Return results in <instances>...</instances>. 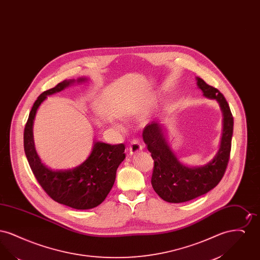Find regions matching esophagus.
Returning a JSON list of instances; mask_svg holds the SVG:
<instances>
[{"label":"esophagus","mask_w":260,"mask_h":260,"mask_svg":"<svg viewBox=\"0 0 260 260\" xmlns=\"http://www.w3.org/2000/svg\"><path fill=\"white\" fill-rule=\"evenodd\" d=\"M141 150H142V145H141L140 141H139L138 139H136V138L133 139V140L131 141V145H129V147H128L129 153H131V154H136V153L141 151Z\"/></svg>","instance_id":"obj_1"}]
</instances>
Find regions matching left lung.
<instances>
[{
    "mask_svg": "<svg viewBox=\"0 0 260 260\" xmlns=\"http://www.w3.org/2000/svg\"><path fill=\"white\" fill-rule=\"evenodd\" d=\"M198 87L208 99H216L223 112L220 148L212 161L204 167L188 168L176 159L167 144L159 123L152 122L143 129V140L154 160L152 187L164 201L183 203L208 193L222 179L231 152L234 120L229 104L215 87L197 78Z\"/></svg>",
    "mask_w": 260,
    "mask_h": 260,
    "instance_id": "1",
    "label": "left lung"
}]
</instances>
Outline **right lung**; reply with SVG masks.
Masks as SVG:
<instances>
[{
    "label": "right lung",
    "instance_id": "add662e5",
    "mask_svg": "<svg viewBox=\"0 0 260 260\" xmlns=\"http://www.w3.org/2000/svg\"><path fill=\"white\" fill-rule=\"evenodd\" d=\"M85 80L82 78L78 82ZM74 82L65 80L40 94L25 124L24 151L39 184L50 198L76 210H89L100 205L111 191L117 169L125 158L124 144L95 142L89 157L79 167L67 171H52L40 160L33 140V122L41 103L47 95L61 91Z\"/></svg>",
    "mask_w": 260,
    "mask_h": 260
}]
</instances>
